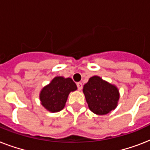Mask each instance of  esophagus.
Returning a JSON list of instances; mask_svg holds the SVG:
<instances>
[{
	"label": "esophagus",
	"instance_id": "1",
	"mask_svg": "<svg viewBox=\"0 0 150 150\" xmlns=\"http://www.w3.org/2000/svg\"><path fill=\"white\" fill-rule=\"evenodd\" d=\"M77 87L79 90H81L82 89V82H77Z\"/></svg>",
	"mask_w": 150,
	"mask_h": 150
}]
</instances>
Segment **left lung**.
I'll use <instances>...</instances> for the list:
<instances>
[{"label": "left lung", "mask_w": 150, "mask_h": 150, "mask_svg": "<svg viewBox=\"0 0 150 150\" xmlns=\"http://www.w3.org/2000/svg\"><path fill=\"white\" fill-rule=\"evenodd\" d=\"M83 93L89 108L94 114L104 115L115 109L119 100L116 86L99 76H93L84 85Z\"/></svg>", "instance_id": "obj_1"}]
</instances>
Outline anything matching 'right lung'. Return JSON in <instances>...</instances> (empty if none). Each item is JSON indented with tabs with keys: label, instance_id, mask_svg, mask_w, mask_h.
<instances>
[{
	"label": "right lung",
	"instance_id": "1",
	"mask_svg": "<svg viewBox=\"0 0 150 150\" xmlns=\"http://www.w3.org/2000/svg\"><path fill=\"white\" fill-rule=\"evenodd\" d=\"M77 86L71 78L55 77L42 89L40 95L41 104L50 112H58L65 106L68 94Z\"/></svg>",
	"mask_w": 150,
	"mask_h": 150
}]
</instances>
